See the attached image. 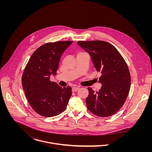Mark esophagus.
Returning a JSON list of instances; mask_svg holds the SVG:
<instances>
[{"label": "esophagus", "instance_id": "34e87169", "mask_svg": "<svg viewBox=\"0 0 152 152\" xmlns=\"http://www.w3.org/2000/svg\"><path fill=\"white\" fill-rule=\"evenodd\" d=\"M78 89H79V88H78V87H72V92H75V91H77V90H78Z\"/></svg>", "mask_w": 152, "mask_h": 152}]
</instances>
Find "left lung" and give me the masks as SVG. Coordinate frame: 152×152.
I'll return each mask as SVG.
<instances>
[{
    "mask_svg": "<svg viewBox=\"0 0 152 152\" xmlns=\"http://www.w3.org/2000/svg\"><path fill=\"white\" fill-rule=\"evenodd\" d=\"M78 44L89 54L95 68L101 73L99 83L102 86L99 91L88 88L87 108L98 116H110L122 107L128 97L131 81L128 65L117 49L108 42L79 41Z\"/></svg>",
    "mask_w": 152,
    "mask_h": 152,
    "instance_id": "left-lung-1",
    "label": "left lung"
}]
</instances>
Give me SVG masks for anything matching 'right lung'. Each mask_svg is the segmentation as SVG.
Masks as SVG:
<instances>
[{
  "label": "right lung",
  "mask_w": 152,
  "mask_h": 152,
  "mask_svg": "<svg viewBox=\"0 0 152 152\" xmlns=\"http://www.w3.org/2000/svg\"><path fill=\"white\" fill-rule=\"evenodd\" d=\"M72 41L47 43L31 55L22 77V87L33 110L44 117H51L64 111L71 96V87L62 88L51 82L56 75L61 57Z\"/></svg>",
  "instance_id": "right-lung-1"
}]
</instances>
